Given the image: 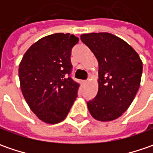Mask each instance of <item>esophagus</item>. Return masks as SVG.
<instances>
[{"label": "esophagus", "instance_id": "1", "mask_svg": "<svg viewBox=\"0 0 153 153\" xmlns=\"http://www.w3.org/2000/svg\"><path fill=\"white\" fill-rule=\"evenodd\" d=\"M87 82H88V81H82V85H85L86 83H87Z\"/></svg>", "mask_w": 153, "mask_h": 153}]
</instances>
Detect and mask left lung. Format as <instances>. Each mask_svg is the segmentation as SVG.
<instances>
[{"mask_svg":"<svg viewBox=\"0 0 153 153\" xmlns=\"http://www.w3.org/2000/svg\"><path fill=\"white\" fill-rule=\"evenodd\" d=\"M99 63V89L95 98L87 102L91 116L108 122L123 115L138 92L142 61L131 46L106 32L81 36Z\"/></svg>","mask_w":153,"mask_h":153,"instance_id":"1","label":"left lung"}]
</instances>
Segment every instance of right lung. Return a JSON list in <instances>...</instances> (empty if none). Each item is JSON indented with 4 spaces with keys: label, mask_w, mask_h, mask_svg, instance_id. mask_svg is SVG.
<instances>
[{
    "label": "right lung",
    "mask_w": 153,
    "mask_h": 153,
    "mask_svg": "<svg viewBox=\"0 0 153 153\" xmlns=\"http://www.w3.org/2000/svg\"><path fill=\"white\" fill-rule=\"evenodd\" d=\"M79 38L56 33L40 39L26 51L19 68L22 94L40 120L63 121L77 97L80 84L71 77V49Z\"/></svg>",
    "instance_id": "1"
}]
</instances>
